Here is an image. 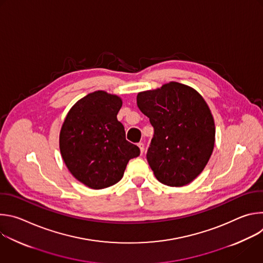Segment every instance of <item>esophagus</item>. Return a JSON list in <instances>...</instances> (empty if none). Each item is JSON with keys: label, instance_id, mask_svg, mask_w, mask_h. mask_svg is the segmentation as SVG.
<instances>
[{"label": "esophagus", "instance_id": "1", "mask_svg": "<svg viewBox=\"0 0 263 263\" xmlns=\"http://www.w3.org/2000/svg\"><path fill=\"white\" fill-rule=\"evenodd\" d=\"M137 145L139 146V148H140V153L142 154V153L144 152V144H143L142 142H139Z\"/></svg>", "mask_w": 263, "mask_h": 263}]
</instances>
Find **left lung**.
Masks as SVG:
<instances>
[{
    "label": "left lung",
    "instance_id": "1",
    "mask_svg": "<svg viewBox=\"0 0 263 263\" xmlns=\"http://www.w3.org/2000/svg\"><path fill=\"white\" fill-rule=\"evenodd\" d=\"M137 106L154 128L146 160L157 180L167 186L190 184L214 146V121L204 99L190 86L171 82L139 92Z\"/></svg>",
    "mask_w": 263,
    "mask_h": 263
}]
</instances>
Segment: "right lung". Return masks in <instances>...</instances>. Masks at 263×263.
I'll list each match as a JSON object with an SVG mask.
<instances>
[{"label": "right lung", "instance_id": "add662e5", "mask_svg": "<svg viewBox=\"0 0 263 263\" xmlns=\"http://www.w3.org/2000/svg\"><path fill=\"white\" fill-rule=\"evenodd\" d=\"M122 100L98 90L74 104L67 114L59 137L65 165L78 181L93 190L118 183L130 159L140 149L126 139L118 121Z\"/></svg>", "mask_w": 263, "mask_h": 263}]
</instances>
